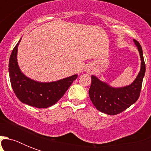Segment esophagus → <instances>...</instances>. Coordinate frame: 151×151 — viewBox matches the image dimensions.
<instances>
[{"label": "esophagus", "mask_w": 151, "mask_h": 151, "mask_svg": "<svg viewBox=\"0 0 151 151\" xmlns=\"http://www.w3.org/2000/svg\"><path fill=\"white\" fill-rule=\"evenodd\" d=\"M92 67H91V66H88L87 68H86V70H87V72H88V73H89V72H91V71H92Z\"/></svg>", "instance_id": "obj_1"}]
</instances>
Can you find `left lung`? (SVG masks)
Returning <instances> with one entry per match:
<instances>
[{
  "instance_id": "obj_1",
  "label": "left lung",
  "mask_w": 151,
  "mask_h": 151,
  "mask_svg": "<svg viewBox=\"0 0 151 151\" xmlns=\"http://www.w3.org/2000/svg\"><path fill=\"white\" fill-rule=\"evenodd\" d=\"M134 43L139 52L141 68L139 73L131 85L122 88H113L92 75V84L89 88V97L93 105L100 112L109 115L118 114L135 103L139 97L146 66L142 47L134 39Z\"/></svg>"
}]
</instances>
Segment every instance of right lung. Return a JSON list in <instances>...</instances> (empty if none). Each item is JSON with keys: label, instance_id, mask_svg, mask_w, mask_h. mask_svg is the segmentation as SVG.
Listing matches in <instances>:
<instances>
[{"label": "right lung", "instance_id": "obj_1", "mask_svg": "<svg viewBox=\"0 0 151 151\" xmlns=\"http://www.w3.org/2000/svg\"><path fill=\"white\" fill-rule=\"evenodd\" d=\"M15 46L9 59L8 71L12 89L22 103L37 108L54 105L67 91L78 74L52 82H39L32 80L21 72L17 62L18 46Z\"/></svg>", "mask_w": 151, "mask_h": 151}]
</instances>
